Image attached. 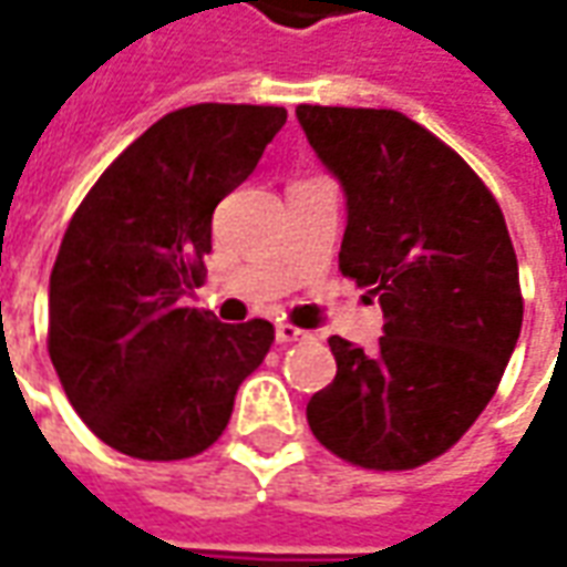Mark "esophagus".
<instances>
[{"mask_svg":"<svg viewBox=\"0 0 567 567\" xmlns=\"http://www.w3.org/2000/svg\"><path fill=\"white\" fill-rule=\"evenodd\" d=\"M309 333L295 328V324H276V343L279 346H288V343H297V340H307Z\"/></svg>","mask_w":567,"mask_h":567,"instance_id":"34e87169","label":"esophagus"}]
</instances>
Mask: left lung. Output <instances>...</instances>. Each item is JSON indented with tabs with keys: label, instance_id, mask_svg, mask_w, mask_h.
Wrapping results in <instances>:
<instances>
[{
	"label": "left lung",
	"instance_id": "left-lung-1",
	"mask_svg": "<svg viewBox=\"0 0 567 567\" xmlns=\"http://www.w3.org/2000/svg\"><path fill=\"white\" fill-rule=\"evenodd\" d=\"M346 194L340 270L380 300L373 352L331 337L337 377L312 394L321 446L370 471H410L474 425L523 328L519 267L480 175L392 109L297 105Z\"/></svg>",
	"mask_w": 567,
	"mask_h": 567
}]
</instances>
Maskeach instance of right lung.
Masks as SVG:
<instances>
[{
	"instance_id": "right-lung-1",
	"label": "right lung",
	"mask_w": 567,
	"mask_h": 567,
	"mask_svg": "<svg viewBox=\"0 0 567 567\" xmlns=\"http://www.w3.org/2000/svg\"><path fill=\"white\" fill-rule=\"evenodd\" d=\"M279 105L163 115L72 215L48 291V352L96 437L142 462L209 450L239 382L270 352L264 319L221 324L182 303L203 282L212 212L282 130Z\"/></svg>"
}]
</instances>
